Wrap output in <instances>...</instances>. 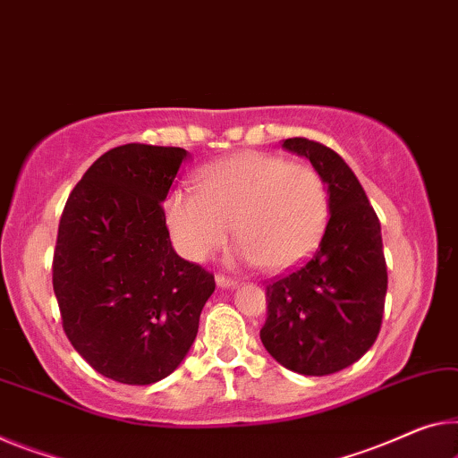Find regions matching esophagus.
<instances>
[{"label":"esophagus","instance_id":"1","mask_svg":"<svg viewBox=\"0 0 458 458\" xmlns=\"http://www.w3.org/2000/svg\"><path fill=\"white\" fill-rule=\"evenodd\" d=\"M216 284H219L221 288H235L239 283L235 278H229V276H223V274H219V276H216Z\"/></svg>","mask_w":458,"mask_h":458}]
</instances>
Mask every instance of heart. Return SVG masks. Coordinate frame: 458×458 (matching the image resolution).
Masks as SVG:
<instances>
[{
	"mask_svg": "<svg viewBox=\"0 0 458 458\" xmlns=\"http://www.w3.org/2000/svg\"><path fill=\"white\" fill-rule=\"evenodd\" d=\"M165 221L175 245L194 262L221 250L235 223L239 258L280 272L318 245L327 223V190L311 165L242 151L207 165L199 190H174Z\"/></svg>",
	"mask_w": 458,
	"mask_h": 458,
	"instance_id": "obj_1",
	"label": "heart"
}]
</instances>
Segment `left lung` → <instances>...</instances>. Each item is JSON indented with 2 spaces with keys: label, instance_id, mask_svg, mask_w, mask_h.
<instances>
[{
  "label": "left lung",
  "instance_id": "obj_1",
  "mask_svg": "<svg viewBox=\"0 0 458 458\" xmlns=\"http://www.w3.org/2000/svg\"><path fill=\"white\" fill-rule=\"evenodd\" d=\"M286 151L307 157L329 194V221L319 248L286 276L266 286L264 348L284 369L326 377L367 354L381 332L386 264L381 223L360 182L334 149L286 139Z\"/></svg>",
  "mask_w": 458,
  "mask_h": 458
}]
</instances>
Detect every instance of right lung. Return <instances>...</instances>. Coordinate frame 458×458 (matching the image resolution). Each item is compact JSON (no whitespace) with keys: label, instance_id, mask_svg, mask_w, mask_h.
I'll list each match as a JSON object with an SVG mask.
<instances>
[{"label":"right lung","instance_id":"right-lung-1","mask_svg":"<svg viewBox=\"0 0 458 458\" xmlns=\"http://www.w3.org/2000/svg\"><path fill=\"white\" fill-rule=\"evenodd\" d=\"M182 147L129 143L98 157L69 194L53 258L63 329L91 369L151 385L180 367L215 276L174 251L164 202Z\"/></svg>","mask_w":458,"mask_h":458}]
</instances>
